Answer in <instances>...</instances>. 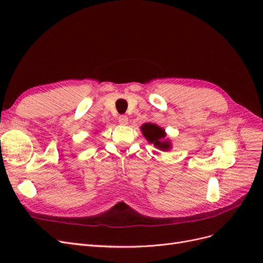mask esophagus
<instances>
[{"label":"esophagus","mask_w":263,"mask_h":263,"mask_svg":"<svg viewBox=\"0 0 263 263\" xmlns=\"http://www.w3.org/2000/svg\"><path fill=\"white\" fill-rule=\"evenodd\" d=\"M118 122L121 125H127V123H128V117H127L126 115L118 116Z\"/></svg>","instance_id":"34e87169"}]
</instances>
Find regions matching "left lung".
I'll list each match as a JSON object with an SVG mask.
<instances>
[{"instance_id": "obj_1", "label": "left lung", "mask_w": 263, "mask_h": 263, "mask_svg": "<svg viewBox=\"0 0 263 263\" xmlns=\"http://www.w3.org/2000/svg\"><path fill=\"white\" fill-rule=\"evenodd\" d=\"M141 132L144 134L146 139L154 144L157 148H160L161 150H168L170 149V144L168 140L161 141L162 138H164L163 129L155 124H144L141 126Z\"/></svg>"}]
</instances>
